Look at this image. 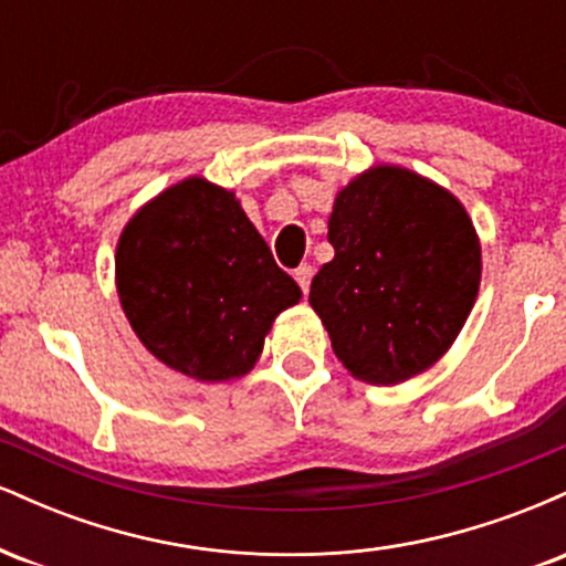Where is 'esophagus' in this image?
Wrapping results in <instances>:
<instances>
[{
	"label": "esophagus",
	"mask_w": 566,
	"mask_h": 566,
	"mask_svg": "<svg viewBox=\"0 0 566 566\" xmlns=\"http://www.w3.org/2000/svg\"><path fill=\"white\" fill-rule=\"evenodd\" d=\"M295 282L301 284V290L305 292V295H308V287H311V279H314V265H308V263H303V265H297L295 269Z\"/></svg>",
	"instance_id": "obj_1"
}]
</instances>
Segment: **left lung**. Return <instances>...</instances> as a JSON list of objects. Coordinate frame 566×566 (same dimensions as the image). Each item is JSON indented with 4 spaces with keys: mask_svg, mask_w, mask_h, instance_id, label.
<instances>
[{
    "mask_svg": "<svg viewBox=\"0 0 566 566\" xmlns=\"http://www.w3.org/2000/svg\"><path fill=\"white\" fill-rule=\"evenodd\" d=\"M335 258L308 303L354 378L396 386L437 365L469 319L482 247L447 188L396 165L356 175L329 216Z\"/></svg>",
    "mask_w": 566,
    "mask_h": 566,
    "instance_id": "1",
    "label": "left lung"
}]
</instances>
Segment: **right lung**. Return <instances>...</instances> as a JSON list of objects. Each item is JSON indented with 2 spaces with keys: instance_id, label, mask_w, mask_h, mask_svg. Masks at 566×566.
<instances>
[{
  "instance_id": "obj_1",
  "label": "right lung",
  "mask_w": 566,
  "mask_h": 566,
  "mask_svg": "<svg viewBox=\"0 0 566 566\" xmlns=\"http://www.w3.org/2000/svg\"><path fill=\"white\" fill-rule=\"evenodd\" d=\"M116 292L143 346L201 382L250 373L271 324L303 297L233 191L197 175L129 218Z\"/></svg>"
}]
</instances>
